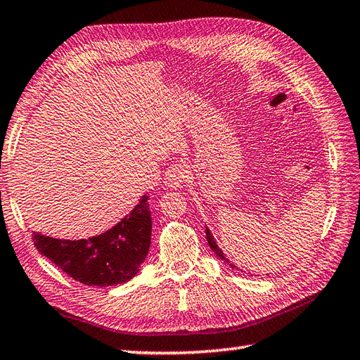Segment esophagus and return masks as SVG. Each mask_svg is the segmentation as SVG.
<instances>
[{
	"mask_svg": "<svg viewBox=\"0 0 360 360\" xmlns=\"http://www.w3.org/2000/svg\"><path fill=\"white\" fill-rule=\"evenodd\" d=\"M190 168L186 162H176L167 168L165 172V184L172 188L181 187L188 178Z\"/></svg>",
	"mask_w": 360,
	"mask_h": 360,
	"instance_id": "obj_1",
	"label": "esophagus"
}]
</instances>
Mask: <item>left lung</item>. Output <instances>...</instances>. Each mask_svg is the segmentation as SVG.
I'll return each instance as SVG.
<instances>
[{
    "label": "left lung",
    "instance_id": "left-lung-1",
    "mask_svg": "<svg viewBox=\"0 0 360 360\" xmlns=\"http://www.w3.org/2000/svg\"><path fill=\"white\" fill-rule=\"evenodd\" d=\"M206 238H207V243H209V246H210V250H212V251L215 252V255H217L218 257H220L221 260H224V262H226V264L231 266V269H236V265H234V264H231V262H229V259L224 257L223 251H221L220 248H218L217 243H215V238H214V236L210 234V231H209L207 228H206Z\"/></svg>",
    "mask_w": 360,
    "mask_h": 360
}]
</instances>
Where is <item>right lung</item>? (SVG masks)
<instances>
[{"label": "right lung", "mask_w": 360, "mask_h": 360, "mask_svg": "<svg viewBox=\"0 0 360 360\" xmlns=\"http://www.w3.org/2000/svg\"><path fill=\"white\" fill-rule=\"evenodd\" d=\"M35 248L86 285L109 287L128 283L139 273L151 245V214L148 196L114 228L87 240H60L34 232Z\"/></svg>", "instance_id": "right-lung-1"}]
</instances>
